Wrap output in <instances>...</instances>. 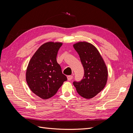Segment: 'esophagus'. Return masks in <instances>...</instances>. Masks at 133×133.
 I'll use <instances>...</instances> for the list:
<instances>
[{
  "label": "esophagus",
  "instance_id": "esophagus-1",
  "mask_svg": "<svg viewBox=\"0 0 133 133\" xmlns=\"http://www.w3.org/2000/svg\"><path fill=\"white\" fill-rule=\"evenodd\" d=\"M73 78L72 76H67V80L68 81H71Z\"/></svg>",
  "mask_w": 133,
  "mask_h": 133
}]
</instances>
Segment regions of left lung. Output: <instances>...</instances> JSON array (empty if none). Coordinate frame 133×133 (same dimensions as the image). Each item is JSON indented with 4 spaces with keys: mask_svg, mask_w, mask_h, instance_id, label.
<instances>
[{
    "mask_svg": "<svg viewBox=\"0 0 133 133\" xmlns=\"http://www.w3.org/2000/svg\"><path fill=\"white\" fill-rule=\"evenodd\" d=\"M78 54L84 75L80 82L74 85L79 95L86 99L95 97L105 87L108 79V69L98 49L86 41H79L73 45Z\"/></svg>",
    "mask_w": 133,
    "mask_h": 133,
    "instance_id": "1",
    "label": "left lung"
}]
</instances>
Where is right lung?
<instances>
[{
    "label": "right lung",
    "instance_id": "right-lung-1",
    "mask_svg": "<svg viewBox=\"0 0 133 133\" xmlns=\"http://www.w3.org/2000/svg\"><path fill=\"white\" fill-rule=\"evenodd\" d=\"M62 43L47 42L38 48L30 60L26 71V81L29 88L44 99L54 96L67 81L57 62L58 51Z\"/></svg>",
    "mask_w": 133,
    "mask_h": 133
}]
</instances>
